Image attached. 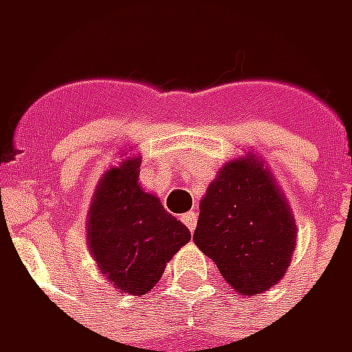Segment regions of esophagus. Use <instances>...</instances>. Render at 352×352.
<instances>
[{
	"label": "esophagus",
	"instance_id": "obj_1",
	"mask_svg": "<svg viewBox=\"0 0 352 352\" xmlns=\"http://www.w3.org/2000/svg\"><path fill=\"white\" fill-rule=\"evenodd\" d=\"M182 223L190 228V232L195 230V225H197V213L195 211H188V213L182 214Z\"/></svg>",
	"mask_w": 352,
	"mask_h": 352
}]
</instances>
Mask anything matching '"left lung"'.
<instances>
[{
  "instance_id": "1",
  "label": "left lung",
  "mask_w": 352,
  "mask_h": 352,
  "mask_svg": "<svg viewBox=\"0 0 352 352\" xmlns=\"http://www.w3.org/2000/svg\"><path fill=\"white\" fill-rule=\"evenodd\" d=\"M193 242L240 294L256 296L283 279L296 225L263 160L248 153L219 170L199 204Z\"/></svg>"
}]
</instances>
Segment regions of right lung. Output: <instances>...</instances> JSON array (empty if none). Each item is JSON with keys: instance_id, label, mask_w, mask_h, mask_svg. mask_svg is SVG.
<instances>
[{"instance_id": "add662e5", "label": "right lung", "mask_w": 352, "mask_h": 352, "mask_svg": "<svg viewBox=\"0 0 352 352\" xmlns=\"http://www.w3.org/2000/svg\"><path fill=\"white\" fill-rule=\"evenodd\" d=\"M139 157H127L100 178L87 219V242L100 273L127 294H147L190 230L139 186Z\"/></svg>"}]
</instances>
